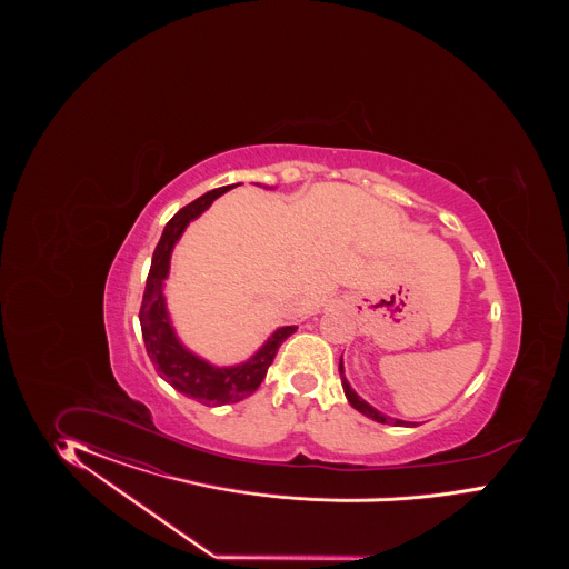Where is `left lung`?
<instances>
[{
    "label": "left lung",
    "mask_w": 569,
    "mask_h": 569,
    "mask_svg": "<svg viewBox=\"0 0 569 569\" xmlns=\"http://www.w3.org/2000/svg\"><path fill=\"white\" fill-rule=\"evenodd\" d=\"M340 376H342V388H345L346 398H348V402L357 409V411H361L362 415H367L369 419H373V421H378V423H395V426H407V428H413L415 423L411 421H400V419H392V417H388V415L379 413L378 409H373L369 402H365L352 388H350V383L346 381L345 378V365H342V359H340Z\"/></svg>",
    "instance_id": "obj_1"
}]
</instances>
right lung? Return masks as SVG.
<instances>
[{
    "mask_svg": "<svg viewBox=\"0 0 569 569\" xmlns=\"http://www.w3.org/2000/svg\"><path fill=\"white\" fill-rule=\"evenodd\" d=\"M240 186V183H238ZM236 186H224L207 191L188 207L181 208L164 227L160 241L156 246L152 267L146 281V292L139 309L141 336L150 361L154 362L160 378L167 379L174 390L183 397L193 398L207 407H221L240 402L252 392H257L260 381L267 376L269 365L276 359L279 346L288 336H292L296 326L279 328L269 336V340L260 346L259 352L248 361L233 367H214L210 362L196 357L186 346L179 342L171 326V317L164 300V279L169 277L171 252L177 240L183 236L186 227L200 217L219 196Z\"/></svg>",
    "mask_w": 569,
    "mask_h": 569,
    "instance_id": "1",
    "label": "right lung"
}]
</instances>
